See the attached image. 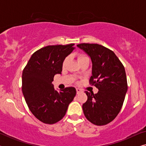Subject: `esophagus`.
I'll list each match as a JSON object with an SVG mask.
<instances>
[{
  "mask_svg": "<svg viewBox=\"0 0 146 146\" xmlns=\"http://www.w3.org/2000/svg\"><path fill=\"white\" fill-rule=\"evenodd\" d=\"M82 92V90L81 89H80V88H76V92H77V94H78L79 93Z\"/></svg>",
  "mask_w": 146,
  "mask_h": 146,
  "instance_id": "1",
  "label": "esophagus"
}]
</instances>
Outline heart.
<instances>
[{
  "mask_svg": "<svg viewBox=\"0 0 146 146\" xmlns=\"http://www.w3.org/2000/svg\"><path fill=\"white\" fill-rule=\"evenodd\" d=\"M76 56H77V60L79 62V64L81 63L82 62L86 60H89V58L87 56H86L85 54H78ZM68 61H69V56H66L64 59V60L62 62V66L63 67L66 66L68 62Z\"/></svg>",
  "mask_w": 146,
  "mask_h": 146,
  "instance_id": "heart-1",
  "label": "heart"
}]
</instances>
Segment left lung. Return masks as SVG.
I'll list each match as a JSON object with an SVG mask.
<instances>
[{
    "label": "left lung",
    "instance_id": "1",
    "mask_svg": "<svg viewBox=\"0 0 146 146\" xmlns=\"http://www.w3.org/2000/svg\"><path fill=\"white\" fill-rule=\"evenodd\" d=\"M92 62L89 83L98 89L97 94L86 91L88 100L82 105L85 117L96 125H106L115 118L123 106L127 83L125 68L112 50L98 44L77 45Z\"/></svg>",
    "mask_w": 146,
    "mask_h": 146
}]
</instances>
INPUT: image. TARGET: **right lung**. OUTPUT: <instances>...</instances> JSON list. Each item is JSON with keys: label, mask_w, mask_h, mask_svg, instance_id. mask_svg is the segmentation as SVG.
Masks as SVG:
<instances>
[{"label": "right lung", "mask_w": 146, "mask_h": 146, "mask_svg": "<svg viewBox=\"0 0 146 146\" xmlns=\"http://www.w3.org/2000/svg\"><path fill=\"white\" fill-rule=\"evenodd\" d=\"M74 44L50 45L38 50L28 62L22 76V91L32 113L42 122L53 124L61 120L76 94L74 87L60 92L54 88V75L61 74L64 59Z\"/></svg>", "instance_id": "obj_1"}]
</instances>
